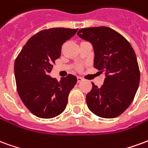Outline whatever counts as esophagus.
I'll return each instance as SVG.
<instances>
[{
  "label": "esophagus",
  "mask_w": 148,
  "mask_h": 148,
  "mask_svg": "<svg viewBox=\"0 0 148 148\" xmlns=\"http://www.w3.org/2000/svg\"><path fill=\"white\" fill-rule=\"evenodd\" d=\"M82 81H83V77L78 76V77H77V82H82Z\"/></svg>",
  "instance_id": "1"
}]
</instances>
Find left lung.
<instances>
[{
  "label": "left lung",
  "mask_w": 148,
  "mask_h": 148,
  "mask_svg": "<svg viewBox=\"0 0 148 148\" xmlns=\"http://www.w3.org/2000/svg\"><path fill=\"white\" fill-rule=\"evenodd\" d=\"M77 34L93 45L94 67L106 72L101 87L92 82V90L86 94L88 108L100 117H116L129 107L140 84V69L133 48L110 27L82 28Z\"/></svg>",
  "instance_id": "left-lung-1"
}]
</instances>
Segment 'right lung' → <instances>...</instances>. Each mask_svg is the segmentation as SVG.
I'll use <instances>...</instances> for the list:
<instances>
[{
  "instance_id": "add662e5",
  "label": "right lung",
  "mask_w": 148,
  "mask_h": 148,
  "mask_svg": "<svg viewBox=\"0 0 148 148\" xmlns=\"http://www.w3.org/2000/svg\"><path fill=\"white\" fill-rule=\"evenodd\" d=\"M77 31L65 27L40 31L27 40L16 58L18 94L24 106L38 117H55L66 107L68 95L77 83V77L68 74L58 81L49 73L61 55L62 45Z\"/></svg>"
}]
</instances>
